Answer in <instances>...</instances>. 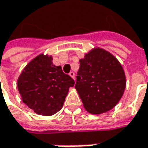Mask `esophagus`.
<instances>
[{
	"instance_id": "1",
	"label": "esophagus",
	"mask_w": 148,
	"mask_h": 148,
	"mask_svg": "<svg viewBox=\"0 0 148 148\" xmlns=\"http://www.w3.org/2000/svg\"><path fill=\"white\" fill-rule=\"evenodd\" d=\"M69 75H70L71 77H72L74 80H75V73H74L73 71H71L70 73H69Z\"/></svg>"
}]
</instances>
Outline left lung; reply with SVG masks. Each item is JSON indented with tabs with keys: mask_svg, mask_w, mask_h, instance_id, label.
Segmentation results:
<instances>
[{
	"mask_svg": "<svg viewBox=\"0 0 148 148\" xmlns=\"http://www.w3.org/2000/svg\"><path fill=\"white\" fill-rule=\"evenodd\" d=\"M75 88L86 110L101 114L119 102L126 88V76L121 63L111 52L94 47L80 59Z\"/></svg>",
	"mask_w": 148,
	"mask_h": 148,
	"instance_id": "obj_1",
	"label": "left lung"
}]
</instances>
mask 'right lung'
Instances as JSON below:
<instances>
[{
  "label": "right lung",
  "instance_id": "add662e5",
  "mask_svg": "<svg viewBox=\"0 0 148 148\" xmlns=\"http://www.w3.org/2000/svg\"><path fill=\"white\" fill-rule=\"evenodd\" d=\"M52 56L41 53L27 63L17 79L23 102L36 114L51 116L63 107L69 88L75 82L55 66Z\"/></svg>",
  "mask_w": 148,
  "mask_h": 148
}]
</instances>
